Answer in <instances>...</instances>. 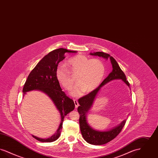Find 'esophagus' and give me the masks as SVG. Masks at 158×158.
I'll list each match as a JSON object with an SVG mask.
<instances>
[{
	"label": "esophagus",
	"instance_id": "1",
	"mask_svg": "<svg viewBox=\"0 0 158 158\" xmlns=\"http://www.w3.org/2000/svg\"><path fill=\"white\" fill-rule=\"evenodd\" d=\"M73 101H74V102H75V108H77L78 107V106H79V103H78V102H77V101L76 99H74V100H73Z\"/></svg>",
	"mask_w": 158,
	"mask_h": 158
}]
</instances>
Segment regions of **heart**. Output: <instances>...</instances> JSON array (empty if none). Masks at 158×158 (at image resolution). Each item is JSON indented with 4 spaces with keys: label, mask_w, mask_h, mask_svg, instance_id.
<instances>
[{
    "label": "heart",
    "mask_w": 158,
    "mask_h": 158,
    "mask_svg": "<svg viewBox=\"0 0 158 158\" xmlns=\"http://www.w3.org/2000/svg\"><path fill=\"white\" fill-rule=\"evenodd\" d=\"M66 66L72 73L76 75L78 83L70 92V95L74 97L81 95L85 90L88 92L95 89L105 74V66L101 60L97 59L89 60L83 55H77L70 58ZM66 66L59 64L56 69V76L62 86L69 90L75 81L70 75Z\"/></svg>",
    "instance_id": "heart-1"
}]
</instances>
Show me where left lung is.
<instances>
[{
  "label": "left lung",
  "mask_w": 158,
  "mask_h": 158,
  "mask_svg": "<svg viewBox=\"0 0 158 158\" xmlns=\"http://www.w3.org/2000/svg\"><path fill=\"white\" fill-rule=\"evenodd\" d=\"M91 56L102 57L106 60H110L112 64L113 70L101 83L97 89L91 92L89 94L79 98L78 100L79 106L77 111L80 114L79 124L81 133L83 139L88 143L94 145H102L107 143L114 139L120 133L122 128L124 126L126 119L122 121L119 124L110 129L105 130H99L94 128L89 125L88 121V114L92 107L95 99L99 92L106 83L114 80H121L130 88V84L126 80V77L120 68L117 61L110 54L104 52L90 53Z\"/></svg>",
  "instance_id": "1"
}]
</instances>
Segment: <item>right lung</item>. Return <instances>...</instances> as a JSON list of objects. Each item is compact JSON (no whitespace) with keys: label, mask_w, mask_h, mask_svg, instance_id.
Instances as JSON below:
<instances>
[{"label":"right lung","mask_w":158,"mask_h":158,"mask_svg":"<svg viewBox=\"0 0 158 158\" xmlns=\"http://www.w3.org/2000/svg\"><path fill=\"white\" fill-rule=\"evenodd\" d=\"M77 51L68 50L60 48L54 50L45 56L31 72L23 88V97L27 92L38 90L47 95L60 113L61 120L57 131L47 139H42L32 135L41 142H52L59 137L63 122L66 115L75 109L73 101L69 98L62 91L59 82L56 76V70L59 63L65 58L64 54L76 53Z\"/></svg>","instance_id":"add662e5"}]
</instances>
